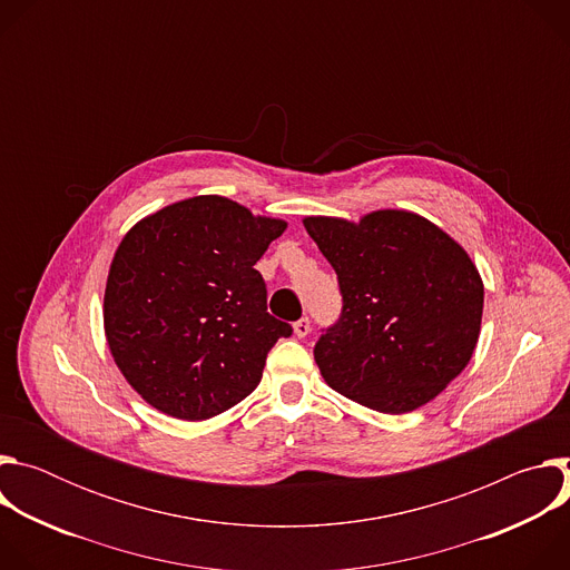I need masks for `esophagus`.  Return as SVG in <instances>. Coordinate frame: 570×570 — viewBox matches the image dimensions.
Instances as JSON below:
<instances>
[{"label": "esophagus", "instance_id": "obj_1", "mask_svg": "<svg viewBox=\"0 0 570 570\" xmlns=\"http://www.w3.org/2000/svg\"><path fill=\"white\" fill-rule=\"evenodd\" d=\"M293 332H295L297 338L308 336V332H311V320H308V317H299L297 322H293Z\"/></svg>", "mask_w": 570, "mask_h": 570}]
</instances>
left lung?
Instances as JSON below:
<instances>
[{"label": "left lung", "mask_w": 570, "mask_h": 570, "mask_svg": "<svg viewBox=\"0 0 570 570\" xmlns=\"http://www.w3.org/2000/svg\"><path fill=\"white\" fill-rule=\"evenodd\" d=\"M338 275L343 308L313 347L334 390L401 415L435 399L469 363L484 288L458 243L431 220L383 209L350 223L304 218Z\"/></svg>", "instance_id": "1"}]
</instances>
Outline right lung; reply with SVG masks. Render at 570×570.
<instances>
[{
    "instance_id": "obj_1",
    "label": "right lung",
    "mask_w": 570,
    "mask_h": 570,
    "mask_svg": "<svg viewBox=\"0 0 570 570\" xmlns=\"http://www.w3.org/2000/svg\"><path fill=\"white\" fill-rule=\"evenodd\" d=\"M284 220L196 196L139 220L115 253L104 322L126 381L153 409L209 420L246 399L293 327L268 313L255 264Z\"/></svg>"
}]
</instances>
